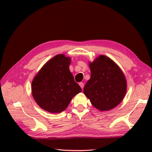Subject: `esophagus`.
<instances>
[{
    "instance_id": "obj_1",
    "label": "esophagus",
    "mask_w": 152,
    "mask_h": 152,
    "mask_svg": "<svg viewBox=\"0 0 152 152\" xmlns=\"http://www.w3.org/2000/svg\"><path fill=\"white\" fill-rule=\"evenodd\" d=\"M79 85H80V87H81L82 89H83V87H84V84H83V82H80V83H79Z\"/></svg>"
}]
</instances>
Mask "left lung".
Listing matches in <instances>:
<instances>
[{"instance_id":"obj_1","label":"left lung","mask_w":152,"mask_h":152,"mask_svg":"<svg viewBox=\"0 0 152 152\" xmlns=\"http://www.w3.org/2000/svg\"><path fill=\"white\" fill-rule=\"evenodd\" d=\"M91 78L83 93L93 106L100 111L116 107L127 91V81L120 68L111 59L101 55L89 63Z\"/></svg>"}]
</instances>
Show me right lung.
Masks as SVG:
<instances>
[{
    "instance_id": "add662e5",
    "label": "right lung",
    "mask_w": 152,
    "mask_h": 152,
    "mask_svg": "<svg viewBox=\"0 0 152 152\" xmlns=\"http://www.w3.org/2000/svg\"><path fill=\"white\" fill-rule=\"evenodd\" d=\"M71 59L59 54L44 64L32 82V95L44 110L59 113L82 91L69 70Z\"/></svg>"
}]
</instances>
